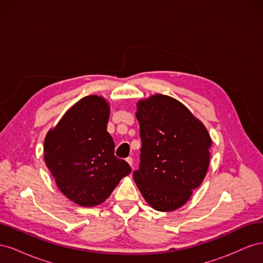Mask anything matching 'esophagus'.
<instances>
[{
	"mask_svg": "<svg viewBox=\"0 0 263 263\" xmlns=\"http://www.w3.org/2000/svg\"><path fill=\"white\" fill-rule=\"evenodd\" d=\"M126 161L129 163V165L132 166V168H133V170H134V166H133V158H130V157H128V158H126Z\"/></svg>",
	"mask_w": 263,
	"mask_h": 263,
	"instance_id": "esophagus-1",
	"label": "esophagus"
}]
</instances>
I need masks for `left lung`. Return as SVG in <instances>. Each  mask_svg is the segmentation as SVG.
I'll list each match as a JSON object with an SVG mask.
<instances>
[{"label":"left lung","instance_id":"1","mask_svg":"<svg viewBox=\"0 0 263 263\" xmlns=\"http://www.w3.org/2000/svg\"><path fill=\"white\" fill-rule=\"evenodd\" d=\"M140 163L133 178L147 203L171 212L203 182L212 139L204 125L177 100L157 94L140 101Z\"/></svg>","mask_w":263,"mask_h":263}]
</instances>
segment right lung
<instances>
[{"mask_svg": "<svg viewBox=\"0 0 263 263\" xmlns=\"http://www.w3.org/2000/svg\"><path fill=\"white\" fill-rule=\"evenodd\" d=\"M107 102L97 95L79 101L45 138V162L69 200L84 208L104 202L130 165L117 158L106 130Z\"/></svg>", "mask_w": 263, "mask_h": 263, "instance_id": "right-lung-1", "label": "right lung"}]
</instances>
